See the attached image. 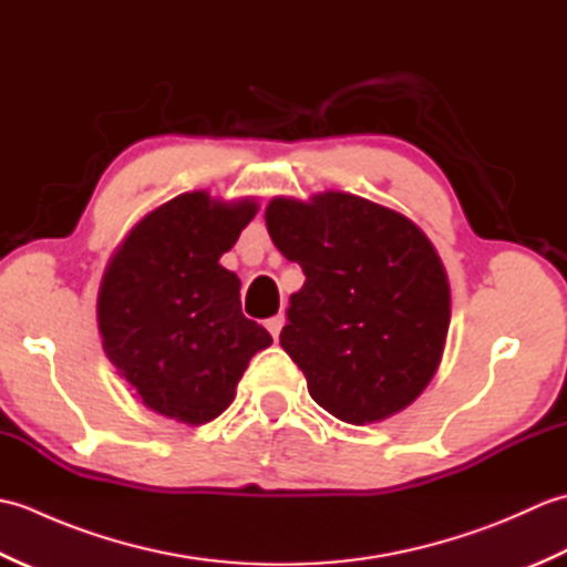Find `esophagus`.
<instances>
[{"mask_svg": "<svg viewBox=\"0 0 567 567\" xmlns=\"http://www.w3.org/2000/svg\"><path fill=\"white\" fill-rule=\"evenodd\" d=\"M265 327H268V331L272 333V339H277V336H280V331H282V327H285V315H282V311L277 317L265 321Z\"/></svg>", "mask_w": 567, "mask_h": 567, "instance_id": "obj_1", "label": "esophagus"}]
</instances>
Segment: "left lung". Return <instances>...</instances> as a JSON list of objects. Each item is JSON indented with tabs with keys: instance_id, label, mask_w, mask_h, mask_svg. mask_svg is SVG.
Masks as SVG:
<instances>
[{
	"instance_id": "obj_1",
	"label": "left lung",
	"mask_w": 567,
	"mask_h": 567,
	"mask_svg": "<svg viewBox=\"0 0 567 567\" xmlns=\"http://www.w3.org/2000/svg\"><path fill=\"white\" fill-rule=\"evenodd\" d=\"M265 226L307 275L280 346L346 424L402 412L436 375L451 323L439 250L404 214L348 192L272 197Z\"/></svg>"
}]
</instances>
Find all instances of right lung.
Returning <instances> with one entry per match:
<instances>
[{"label": "right lung", "mask_w": 567, "mask_h": 567, "mask_svg": "<svg viewBox=\"0 0 567 567\" xmlns=\"http://www.w3.org/2000/svg\"><path fill=\"white\" fill-rule=\"evenodd\" d=\"M256 214V197L185 192L143 216L106 265L102 348L151 412L207 424L234 402L250 358L272 343L244 317L238 275L219 262Z\"/></svg>", "instance_id": "obj_1"}]
</instances>
